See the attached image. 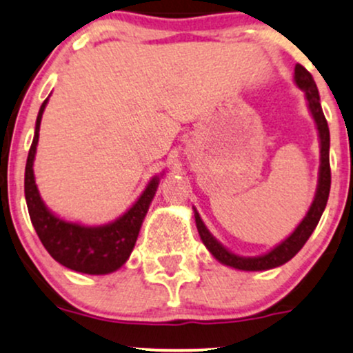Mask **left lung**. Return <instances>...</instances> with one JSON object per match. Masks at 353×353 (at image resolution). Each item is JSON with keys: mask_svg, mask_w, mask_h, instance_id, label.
<instances>
[{"mask_svg": "<svg viewBox=\"0 0 353 353\" xmlns=\"http://www.w3.org/2000/svg\"><path fill=\"white\" fill-rule=\"evenodd\" d=\"M295 83L297 86L305 91L307 103H309V109L314 116L315 124L319 129V137H320V172H319V185L317 192H315L314 202H312L309 212L303 217V221L297 225V229L290 234L282 244H279L275 249L267 252L265 255H259V257H241L229 252L225 247H222L219 242L210 236L208 228L204 225V222L201 221L199 214L196 210V225L199 230V236L204 242V245L208 247L209 252L217 259L222 264L234 267L239 270H267L279 267L285 262H289L299 250L302 249L303 244L309 241V237L314 232V229L317 228L320 217H322L323 209H325L327 201H329V192H330V161H329V148H330V132H329V124H327L325 116H323L322 106H320V98H319V89L315 84L314 78L302 64H295Z\"/></svg>", "mask_w": 353, "mask_h": 353, "instance_id": "obj_1", "label": "left lung"}]
</instances>
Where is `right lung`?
Returning a JSON list of instances; mask_svg holds the SVG:
<instances>
[{
	"label": "right lung",
	"instance_id": "1",
	"mask_svg": "<svg viewBox=\"0 0 353 353\" xmlns=\"http://www.w3.org/2000/svg\"><path fill=\"white\" fill-rule=\"evenodd\" d=\"M48 99H44L36 119L33 143L28 152L26 169H24V196H26L28 210L33 222L36 234L43 242L44 249L50 252L54 261L76 272L101 275L114 272L124 264L131 255L139 236L144 216L148 212L154 194H156L157 177L149 182L143 196L136 201L124 216L111 224L99 228H84L56 217L48 210L39 197L34 182L33 161L36 145L39 139V124Z\"/></svg>",
	"mask_w": 353,
	"mask_h": 353
}]
</instances>
